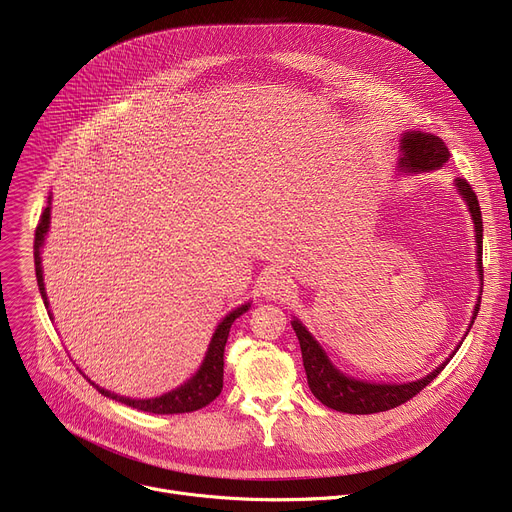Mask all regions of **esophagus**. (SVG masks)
I'll use <instances>...</instances> for the list:
<instances>
[{"label": "esophagus", "instance_id": "esophagus-1", "mask_svg": "<svg viewBox=\"0 0 512 512\" xmlns=\"http://www.w3.org/2000/svg\"><path fill=\"white\" fill-rule=\"evenodd\" d=\"M290 284H292L290 276H288L286 272H282V270L267 272V274L263 276V280H261L263 292L270 294V297H274V299H276V297H284V294L290 290Z\"/></svg>", "mask_w": 512, "mask_h": 512}]
</instances>
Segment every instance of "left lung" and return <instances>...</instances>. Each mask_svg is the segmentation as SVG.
Returning <instances> with one entry per match:
<instances>
[{
	"label": "left lung",
	"mask_w": 512,
	"mask_h": 512,
	"mask_svg": "<svg viewBox=\"0 0 512 512\" xmlns=\"http://www.w3.org/2000/svg\"><path fill=\"white\" fill-rule=\"evenodd\" d=\"M402 157H400V168L407 172H425V170H436L442 168L450 151L444 145L440 137H434V134L427 132H407L402 137ZM454 186L459 188V193L469 205V211L473 215V224L477 232V261H479V278L483 276L481 270V245H483V222H481V211H479V201L477 195L471 188V184L465 178H456ZM481 299V297H479ZM479 303L475 307L473 319L479 311ZM294 332H297V338L301 342V353H303V365L307 371V382L313 392V396L324 402L326 407L342 413H351V415H371V413H382L396 409L400 405H405L407 400H411L415 394H419L427 384H432L440 371L446 367L440 365L436 371H432L423 380L409 382V384H367L359 380H351L342 375L326 357V353L321 351V346L313 340V336L303 328L299 319L290 321ZM473 324V321H471Z\"/></svg>",
	"instance_id": "left-lung-1"
}]
</instances>
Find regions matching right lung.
<instances>
[{
	"mask_svg": "<svg viewBox=\"0 0 512 512\" xmlns=\"http://www.w3.org/2000/svg\"><path fill=\"white\" fill-rule=\"evenodd\" d=\"M47 230H49V205L43 209L41 220H39L37 230H35V274H37V284H39V290H41V297H43L45 307H49V305H47V294H45L43 272H41V247H43V240H45ZM247 309H249V305H242V307L234 309L230 315L224 317V321L218 326V330H215V334H213V338L209 342L207 355H205V361H203L201 369L186 384H182L180 388H176V390H172V392H168L164 396H157V398L134 400V398H124V396L107 392L103 388H97L95 384L93 386L103 396H110V398H114L118 402H124L126 407L147 411V413H155V415H178V413L199 411V409L207 407L209 402H213L215 398H218L220 392H222V386H224V348H226V342H228V334H230V328L234 324V319L240 317Z\"/></svg>",
	"mask_w": 512,
	"mask_h": 512,
	"instance_id": "add662e5",
	"label": "right lung"
}]
</instances>
